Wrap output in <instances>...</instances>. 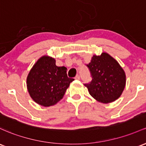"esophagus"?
Wrapping results in <instances>:
<instances>
[{
    "instance_id": "obj_1",
    "label": "esophagus",
    "mask_w": 146,
    "mask_h": 146,
    "mask_svg": "<svg viewBox=\"0 0 146 146\" xmlns=\"http://www.w3.org/2000/svg\"><path fill=\"white\" fill-rule=\"evenodd\" d=\"M75 79H76V80H80V76L79 75H77V76L75 77Z\"/></svg>"
}]
</instances>
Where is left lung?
<instances>
[{
    "label": "left lung",
    "instance_id": "obj_1",
    "mask_svg": "<svg viewBox=\"0 0 146 146\" xmlns=\"http://www.w3.org/2000/svg\"><path fill=\"white\" fill-rule=\"evenodd\" d=\"M86 66L92 80L84 85L91 96L103 103L111 102L121 96L125 86V74L117 61L102 52L93 56Z\"/></svg>",
    "mask_w": 146,
    "mask_h": 146
}]
</instances>
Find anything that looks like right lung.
Listing matches in <instances>:
<instances>
[{
	"label": "right lung",
	"instance_id": "right-lung-1",
	"mask_svg": "<svg viewBox=\"0 0 146 146\" xmlns=\"http://www.w3.org/2000/svg\"><path fill=\"white\" fill-rule=\"evenodd\" d=\"M67 68L55 64V60L43 56L33 66L27 78L29 94L35 102L49 107L59 102L74 79L68 78Z\"/></svg>",
	"mask_w": 146,
	"mask_h": 146
}]
</instances>
